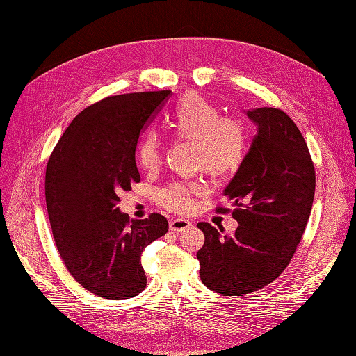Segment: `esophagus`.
Returning a JSON list of instances; mask_svg holds the SVG:
<instances>
[{
  "mask_svg": "<svg viewBox=\"0 0 356 356\" xmlns=\"http://www.w3.org/2000/svg\"><path fill=\"white\" fill-rule=\"evenodd\" d=\"M190 225H191V222L188 220L174 218V220H170V222H169V229L174 230V232H182V230L188 229Z\"/></svg>",
  "mask_w": 356,
  "mask_h": 356,
  "instance_id": "1",
  "label": "esophagus"
}]
</instances>
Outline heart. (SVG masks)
<instances>
[{"instance_id": "b5f03b06", "label": "heart", "mask_w": 356, "mask_h": 356, "mask_svg": "<svg viewBox=\"0 0 356 356\" xmlns=\"http://www.w3.org/2000/svg\"><path fill=\"white\" fill-rule=\"evenodd\" d=\"M170 136L191 143L193 165L211 177H224L238 169L248 149V131L239 118L224 117L222 111L203 96L187 93L165 115ZM161 159L157 134L148 132L138 145V161L145 169H154ZM199 186L175 181L159 191V202L169 211L187 212Z\"/></svg>"}]
</instances>
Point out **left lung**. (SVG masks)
<instances>
[{
    "mask_svg": "<svg viewBox=\"0 0 356 356\" xmlns=\"http://www.w3.org/2000/svg\"><path fill=\"white\" fill-rule=\"evenodd\" d=\"M257 135L224 196L239 227L222 236L199 222L204 243L197 252L200 279L222 296H243L281 275L297 250L315 196V166L307 144L291 117L279 108L246 113ZM218 212L229 208L218 207Z\"/></svg>",
    "mask_w": 356,
    "mask_h": 356,
    "instance_id": "left-lung-1",
    "label": "left lung"
}]
</instances>
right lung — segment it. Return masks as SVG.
<instances>
[{
  "label": "right lung",
  "instance_id": "1",
  "mask_svg": "<svg viewBox=\"0 0 356 356\" xmlns=\"http://www.w3.org/2000/svg\"><path fill=\"white\" fill-rule=\"evenodd\" d=\"M170 90L104 98L75 115L46 169V204L53 239L68 272L92 294L124 300L147 285L141 254L168 233L157 212L129 220L117 208L120 191L141 177L135 153L139 136Z\"/></svg>",
  "mask_w": 356,
  "mask_h": 356
}]
</instances>
